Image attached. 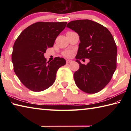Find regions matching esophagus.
Here are the masks:
<instances>
[{"label":"esophagus","mask_w":131,"mask_h":131,"mask_svg":"<svg viewBox=\"0 0 131 131\" xmlns=\"http://www.w3.org/2000/svg\"><path fill=\"white\" fill-rule=\"evenodd\" d=\"M72 60H69V59H68V60H66V63H72Z\"/></svg>","instance_id":"34e87169"}]
</instances>
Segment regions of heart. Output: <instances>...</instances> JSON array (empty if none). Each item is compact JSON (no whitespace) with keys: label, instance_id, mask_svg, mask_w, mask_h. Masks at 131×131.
Returning <instances> with one entry per match:
<instances>
[{"label":"heart","instance_id":"obj_1","mask_svg":"<svg viewBox=\"0 0 131 131\" xmlns=\"http://www.w3.org/2000/svg\"><path fill=\"white\" fill-rule=\"evenodd\" d=\"M73 52L72 50H66L62 52V55L66 58H70L73 56Z\"/></svg>","mask_w":131,"mask_h":131}]
</instances>
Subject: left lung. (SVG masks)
Masks as SVG:
<instances>
[{
    "mask_svg": "<svg viewBox=\"0 0 131 131\" xmlns=\"http://www.w3.org/2000/svg\"><path fill=\"white\" fill-rule=\"evenodd\" d=\"M66 27L79 34L80 43L76 56L80 68L74 73L79 89L95 94L109 83L117 68V48L109 30L101 24L89 19L72 21ZM89 59L85 66L79 59Z\"/></svg>",
    "mask_w": 131,
    "mask_h": 131,
    "instance_id": "8db88e82",
    "label": "left lung"
}]
</instances>
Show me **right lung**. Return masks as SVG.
<instances>
[{
  "label": "right lung",
  "mask_w": 131,
  "mask_h": 131,
  "mask_svg": "<svg viewBox=\"0 0 131 131\" xmlns=\"http://www.w3.org/2000/svg\"><path fill=\"white\" fill-rule=\"evenodd\" d=\"M66 22H37L25 29L15 40L12 55L14 71L19 80L32 91L40 92L54 83L57 70L66 64L63 58L47 62V48L66 27Z\"/></svg>",
  "instance_id": "1"
}]
</instances>
